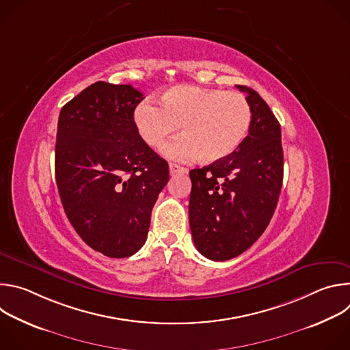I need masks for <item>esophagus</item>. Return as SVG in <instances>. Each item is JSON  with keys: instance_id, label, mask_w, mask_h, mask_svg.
<instances>
[{"instance_id": "1", "label": "esophagus", "mask_w": 350, "mask_h": 350, "mask_svg": "<svg viewBox=\"0 0 350 350\" xmlns=\"http://www.w3.org/2000/svg\"><path fill=\"white\" fill-rule=\"evenodd\" d=\"M169 169H170V173H172V174H177V173H187V172H188L185 167H183V166H180V165H176V163H170Z\"/></svg>"}]
</instances>
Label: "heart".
I'll use <instances>...</instances> for the list:
<instances>
[{
  "label": "heart",
  "mask_w": 350,
  "mask_h": 350,
  "mask_svg": "<svg viewBox=\"0 0 350 350\" xmlns=\"http://www.w3.org/2000/svg\"><path fill=\"white\" fill-rule=\"evenodd\" d=\"M134 123L141 138L161 148L177 133L184 135L165 148L174 161L217 162L230 157L247 135L252 109L247 98L238 91L176 85L162 96V107L152 101L139 103L134 109Z\"/></svg>",
  "instance_id": "b5f03b06"
}]
</instances>
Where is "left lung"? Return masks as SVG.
Segmentation results:
<instances>
[{
    "label": "left lung",
    "instance_id": "left-lung-1",
    "mask_svg": "<svg viewBox=\"0 0 350 350\" xmlns=\"http://www.w3.org/2000/svg\"><path fill=\"white\" fill-rule=\"evenodd\" d=\"M252 109L247 135L235 151L189 172V228L196 249L216 262L251 247L267 228L284 176L281 127L265 99L237 85Z\"/></svg>",
    "mask_w": 350,
    "mask_h": 350
}]
</instances>
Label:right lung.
<instances>
[{
  "instance_id": "add662e5",
  "label": "right lung",
  "mask_w": 350,
  "mask_h": 350,
  "mask_svg": "<svg viewBox=\"0 0 350 350\" xmlns=\"http://www.w3.org/2000/svg\"><path fill=\"white\" fill-rule=\"evenodd\" d=\"M142 92L96 81L61 109L55 178L65 213L94 251L129 258L142 247L169 166L141 138Z\"/></svg>"
}]
</instances>
